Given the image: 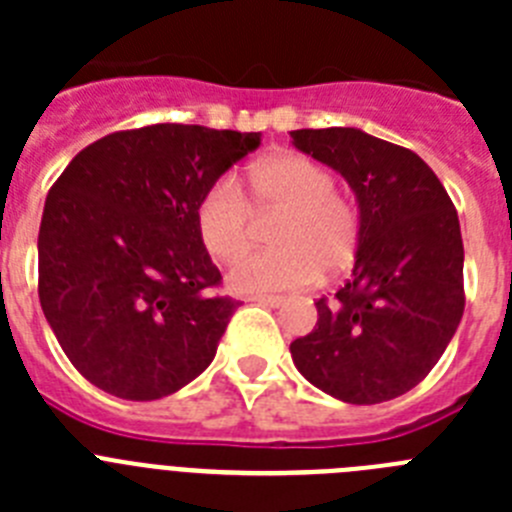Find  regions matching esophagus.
I'll list each match as a JSON object with an SVG mask.
<instances>
[{
    "label": "esophagus",
    "mask_w": 512,
    "mask_h": 512,
    "mask_svg": "<svg viewBox=\"0 0 512 512\" xmlns=\"http://www.w3.org/2000/svg\"><path fill=\"white\" fill-rule=\"evenodd\" d=\"M248 300L259 302V305H269V307H282L284 302H287L284 297H279V295H251Z\"/></svg>",
    "instance_id": "obj_1"
}]
</instances>
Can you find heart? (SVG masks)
<instances>
[{
    "mask_svg": "<svg viewBox=\"0 0 512 512\" xmlns=\"http://www.w3.org/2000/svg\"><path fill=\"white\" fill-rule=\"evenodd\" d=\"M328 169L302 153H274L248 169L241 192L220 179L202 192L194 223L207 251L220 261L235 259L251 241L256 215L279 212L269 230L277 248L253 251L230 266L228 284L241 295L284 292L310 284L320 269L336 274L354 259L359 217L338 197Z\"/></svg>",
    "mask_w": 512,
    "mask_h": 512,
    "instance_id": "obj_1",
    "label": "heart"
}]
</instances>
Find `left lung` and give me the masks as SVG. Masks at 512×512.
Returning a JSON list of instances; mask_svg holds the SVG:
<instances>
[{
	"instance_id": "left-lung-1",
	"label": "left lung",
	"mask_w": 512,
	"mask_h": 512,
	"mask_svg": "<svg viewBox=\"0 0 512 512\" xmlns=\"http://www.w3.org/2000/svg\"><path fill=\"white\" fill-rule=\"evenodd\" d=\"M307 156L336 169L359 200L351 279L320 297L318 325L292 361L325 395L377 405L428 377L464 312L459 217L431 166L356 128L292 130Z\"/></svg>"
}]
</instances>
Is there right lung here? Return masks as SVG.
<instances>
[{
	"label": "right lung",
	"instance_id": "obj_1",
	"mask_svg": "<svg viewBox=\"0 0 512 512\" xmlns=\"http://www.w3.org/2000/svg\"><path fill=\"white\" fill-rule=\"evenodd\" d=\"M259 133L158 122L76 153L45 197L38 295L84 379L158 400L215 359L238 302L197 233L194 207Z\"/></svg>",
	"mask_w": 512,
	"mask_h": 512
}]
</instances>
